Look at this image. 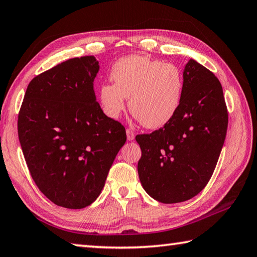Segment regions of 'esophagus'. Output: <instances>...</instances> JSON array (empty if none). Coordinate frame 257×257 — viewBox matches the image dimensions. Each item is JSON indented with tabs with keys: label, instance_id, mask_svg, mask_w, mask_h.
Wrapping results in <instances>:
<instances>
[{
	"label": "esophagus",
	"instance_id": "obj_1",
	"mask_svg": "<svg viewBox=\"0 0 257 257\" xmlns=\"http://www.w3.org/2000/svg\"><path fill=\"white\" fill-rule=\"evenodd\" d=\"M126 135H127L128 141H133L134 138H135L134 132H132V131H131V130H126Z\"/></svg>",
	"mask_w": 257,
	"mask_h": 257
}]
</instances>
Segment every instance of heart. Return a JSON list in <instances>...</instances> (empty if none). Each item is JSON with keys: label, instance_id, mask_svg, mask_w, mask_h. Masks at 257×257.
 I'll return each mask as SVG.
<instances>
[{"label": "heart", "instance_id": "heart-1", "mask_svg": "<svg viewBox=\"0 0 257 257\" xmlns=\"http://www.w3.org/2000/svg\"><path fill=\"white\" fill-rule=\"evenodd\" d=\"M110 78L114 84L99 88L101 107L110 117H117L125 108V98H130V112L143 126L160 128L180 107L185 80L176 65L128 56L115 62Z\"/></svg>", "mask_w": 257, "mask_h": 257}]
</instances>
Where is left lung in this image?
Here are the masks:
<instances>
[{"label": "left lung", "mask_w": 257, "mask_h": 257, "mask_svg": "<svg viewBox=\"0 0 257 257\" xmlns=\"http://www.w3.org/2000/svg\"><path fill=\"white\" fill-rule=\"evenodd\" d=\"M174 117L151 134L137 135L142 157L138 172L153 199L177 204L191 199L214 173L225 142L228 113L218 78L190 59Z\"/></svg>", "instance_id": "obj_1"}]
</instances>
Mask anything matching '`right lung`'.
I'll return each mask as SVG.
<instances>
[{"label": "right lung", "mask_w": 257, "mask_h": 257, "mask_svg": "<svg viewBox=\"0 0 257 257\" xmlns=\"http://www.w3.org/2000/svg\"><path fill=\"white\" fill-rule=\"evenodd\" d=\"M94 56L72 58L36 76L24 95L18 134L24 159L43 195L81 209L99 196L126 142L125 127L96 100Z\"/></svg>", "instance_id": "1"}]
</instances>
